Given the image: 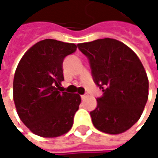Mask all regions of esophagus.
I'll return each mask as SVG.
<instances>
[{
  "mask_svg": "<svg viewBox=\"0 0 158 158\" xmlns=\"http://www.w3.org/2000/svg\"><path fill=\"white\" fill-rule=\"evenodd\" d=\"M86 98H87V95H86V94L81 95V99H82V100H84V99H86Z\"/></svg>",
  "mask_w": 158,
  "mask_h": 158,
  "instance_id": "obj_1",
  "label": "esophagus"
}]
</instances>
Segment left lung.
<instances>
[{
    "label": "left lung",
    "instance_id": "left-lung-1",
    "mask_svg": "<svg viewBox=\"0 0 158 158\" xmlns=\"http://www.w3.org/2000/svg\"><path fill=\"white\" fill-rule=\"evenodd\" d=\"M89 58L95 83L103 91L90 111L96 129L119 135L141 117L148 99V78L137 55L123 43L103 38L78 44Z\"/></svg>",
    "mask_w": 158,
    "mask_h": 158
}]
</instances>
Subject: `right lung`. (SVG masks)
<instances>
[{"label":"right lung","instance_id":"add662e5","mask_svg":"<svg viewBox=\"0 0 158 158\" xmlns=\"http://www.w3.org/2000/svg\"><path fill=\"white\" fill-rule=\"evenodd\" d=\"M77 46L45 39L30 48L21 58L14 78V102L24 125L42 137H57L73 125L81 98L61 92L63 60Z\"/></svg>","mask_w":158,"mask_h":158}]
</instances>
